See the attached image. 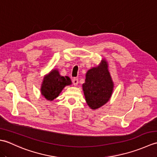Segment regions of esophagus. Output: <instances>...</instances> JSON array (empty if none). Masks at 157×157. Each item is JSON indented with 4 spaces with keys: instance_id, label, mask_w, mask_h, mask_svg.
I'll use <instances>...</instances> for the list:
<instances>
[{
    "instance_id": "esophagus-1",
    "label": "esophagus",
    "mask_w": 157,
    "mask_h": 157,
    "mask_svg": "<svg viewBox=\"0 0 157 157\" xmlns=\"http://www.w3.org/2000/svg\"><path fill=\"white\" fill-rule=\"evenodd\" d=\"M73 84L74 86H77L78 84V78H74L73 79Z\"/></svg>"
}]
</instances>
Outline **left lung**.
Returning a JSON list of instances; mask_svg holds the SVG:
<instances>
[{
	"instance_id": "obj_1",
	"label": "left lung",
	"mask_w": 157,
	"mask_h": 157,
	"mask_svg": "<svg viewBox=\"0 0 157 157\" xmlns=\"http://www.w3.org/2000/svg\"><path fill=\"white\" fill-rule=\"evenodd\" d=\"M82 89L86 103L91 109L96 110L108 102L113 94L114 83L105 59L87 71Z\"/></svg>"
}]
</instances>
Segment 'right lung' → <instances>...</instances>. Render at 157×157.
Here are the masks:
<instances>
[{"label": "right lung", "instance_id": "right-lung-1", "mask_svg": "<svg viewBox=\"0 0 157 157\" xmlns=\"http://www.w3.org/2000/svg\"><path fill=\"white\" fill-rule=\"evenodd\" d=\"M72 84L68 76L60 75L57 69H52L44 76L40 86L41 94L49 101L57 98L65 86Z\"/></svg>", "mask_w": 157, "mask_h": 157}]
</instances>
